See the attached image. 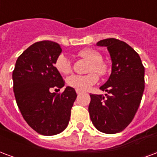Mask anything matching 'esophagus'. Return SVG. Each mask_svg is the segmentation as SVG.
<instances>
[{"label": "esophagus", "instance_id": "34e87169", "mask_svg": "<svg viewBox=\"0 0 157 157\" xmlns=\"http://www.w3.org/2000/svg\"><path fill=\"white\" fill-rule=\"evenodd\" d=\"M75 91H76V93H77V94L81 93V91H80V90H75Z\"/></svg>", "mask_w": 157, "mask_h": 157}]
</instances>
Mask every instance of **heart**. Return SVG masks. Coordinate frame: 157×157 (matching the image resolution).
<instances>
[{
  "label": "heart",
  "instance_id": "obj_1",
  "mask_svg": "<svg viewBox=\"0 0 157 157\" xmlns=\"http://www.w3.org/2000/svg\"><path fill=\"white\" fill-rule=\"evenodd\" d=\"M77 55L86 61H90L88 65L86 75H72L67 79V85L71 87L80 91H84L98 82V75L105 76L109 72V67L102 60V55L96 50L91 48H85L79 51ZM55 67L62 75H68L71 73L72 66L69 57L66 54L61 53L55 61ZM96 72L97 74L94 73Z\"/></svg>",
  "mask_w": 157,
  "mask_h": 157
}]
</instances>
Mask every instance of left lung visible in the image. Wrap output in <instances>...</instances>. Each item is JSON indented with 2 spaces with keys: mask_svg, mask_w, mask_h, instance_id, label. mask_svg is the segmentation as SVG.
<instances>
[{
  "mask_svg": "<svg viewBox=\"0 0 157 157\" xmlns=\"http://www.w3.org/2000/svg\"><path fill=\"white\" fill-rule=\"evenodd\" d=\"M106 46L112 61L111 74L100 89L105 96L90 94L89 113L98 131L106 134L121 132L132 122L145 89V67L138 53L116 38L100 40Z\"/></svg>",
  "mask_w": 157,
  "mask_h": 157,
  "instance_id": "8db88e82",
  "label": "left lung"
}]
</instances>
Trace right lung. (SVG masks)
I'll use <instances>...</instances> for the list:
<instances>
[{"label": "right lung", "mask_w": 157, "mask_h": 157, "mask_svg": "<svg viewBox=\"0 0 157 157\" xmlns=\"http://www.w3.org/2000/svg\"><path fill=\"white\" fill-rule=\"evenodd\" d=\"M61 51L54 41L34 43L18 57L12 73L20 111L29 126L43 136L56 135L66 129L77 96L71 86L61 93L51 92L52 89L60 90L65 86L54 66Z\"/></svg>", "instance_id": "add662e5"}]
</instances>
